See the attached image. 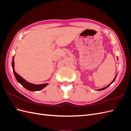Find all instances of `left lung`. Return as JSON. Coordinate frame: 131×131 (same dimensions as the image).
Returning <instances> with one entry per match:
<instances>
[{"instance_id": "left-lung-1", "label": "left lung", "mask_w": 131, "mask_h": 131, "mask_svg": "<svg viewBox=\"0 0 131 131\" xmlns=\"http://www.w3.org/2000/svg\"><path fill=\"white\" fill-rule=\"evenodd\" d=\"M117 60H118V58H117ZM117 74L116 75V76L115 77V78H114V80H113V81L110 83V84H109L108 86H106V87H105V88H102V89H98V90H96L97 91H102V90H105V89H106L107 88H108V87L109 86H110V85L112 84H113V83L114 82V81L115 80V79H116V77H117Z\"/></svg>"}]
</instances>
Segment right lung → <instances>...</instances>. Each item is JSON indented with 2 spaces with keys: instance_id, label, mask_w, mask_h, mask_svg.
Segmentation results:
<instances>
[{
  "instance_id": "1",
  "label": "right lung",
  "mask_w": 131,
  "mask_h": 131,
  "mask_svg": "<svg viewBox=\"0 0 131 131\" xmlns=\"http://www.w3.org/2000/svg\"><path fill=\"white\" fill-rule=\"evenodd\" d=\"M14 57H13V61H12V67H13V70L14 74L15 76L16 79L17 81L18 82H19L22 86L24 87L25 89L27 90H29L30 91H40L43 88H45L46 86L49 85L48 83H45V84H39V85H36L32 84V83H30L28 82L26 80H25L22 77H21L20 75H18L15 70V64H14Z\"/></svg>"
}]
</instances>
